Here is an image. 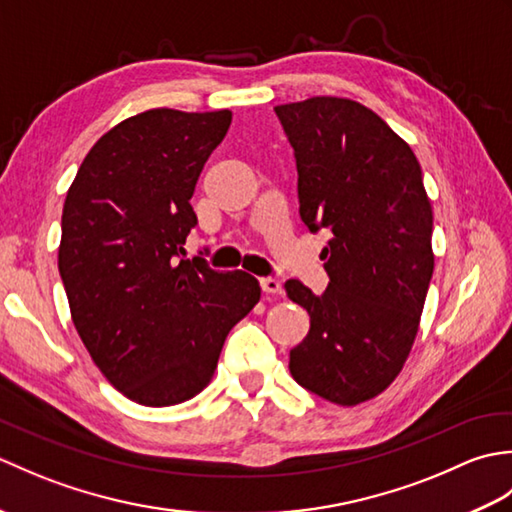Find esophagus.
I'll list each match as a JSON object with an SVG mask.
<instances>
[{
  "label": "esophagus",
  "instance_id": "1",
  "mask_svg": "<svg viewBox=\"0 0 512 512\" xmlns=\"http://www.w3.org/2000/svg\"><path fill=\"white\" fill-rule=\"evenodd\" d=\"M259 286H262L264 292H268V295H281V281L277 277H262L259 279Z\"/></svg>",
  "mask_w": 512,
  "mask_h": 512
}]
</instances>
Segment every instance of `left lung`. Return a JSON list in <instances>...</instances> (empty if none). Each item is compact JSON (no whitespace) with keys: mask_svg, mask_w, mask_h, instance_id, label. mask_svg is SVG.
Segmentation results:
<instances>
[{"mask_svg":"<svg viewBox=\"0 0 512 512\" xmlns=\"http://www.w3.org/2000/svg\"><path fill=\"white\" fill-rule=\"evenodd\" d=\"M275 114L295 149L301 220L332 233L323 295L297 279L284 286L310 314L290 374L352 407L391 385L418 334L433 275L431 202L411 147L365 105L314 96Z\"/></svg>","mask_w":512,"mask_h":512,"instance_id":"8db88e82","label":"left lung"}]
</instances>
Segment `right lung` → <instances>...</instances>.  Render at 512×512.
Masks as SVG:
<instances>
[{
	"label": "right lung",
	"instance_id": "obj_1",
	"mask_svg": "<svg viewBox=\"0 0 512 512\" xmlns=\"http://www.w3.org/2000/svg\"><path fill=\"white\" fill-rule=\"evenodd\" d=\"M231 112L149 110L96 140L65 195L59 273L74 328L129 400L169 407L209 385L226 334L255 308L244 270L182 259L191 195Z\"/></svg>",
	"mask_w": 512,
	"mask_h": 512
}]
</instances>
